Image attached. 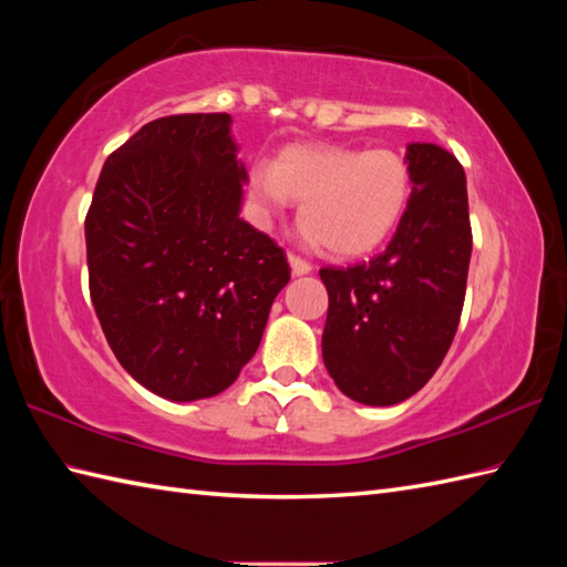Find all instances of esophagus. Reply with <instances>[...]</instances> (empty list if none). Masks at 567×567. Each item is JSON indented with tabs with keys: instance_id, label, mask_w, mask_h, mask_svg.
<instances>
[{
	"instance_id": "obj_1",
	"label": "esophagus",
	"mask_w": 567,
	"mask_h": 567,
	"mask_svg": "<svg viewBox=\"0 0 567 567\" xmlns=\"http://www.w3.org/2000/svg\"><path fill=\"white\" fill-rule=\"evenodd\" d=\"M290 260V268H292V275H309L311 272V262H307V260H302L299 256H290L287 258Z\"/></svg>"
}]
</instances>
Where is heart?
<instances>
[{
	"mask_svg": "<svg viewBox=\"0 0 567 567\" xmlns=\"http://www.w3.org/2000/svg\"><path fill=\"white\" fill-rule=\"evenodd\" d=\"M409 167L388 148L290 146L272 167L250 173V195L268 212L302 202L299 221L311 246H327L339 258L375 250L400 226L409 202Z\"/></svg>",
	"mask_w": 567,
	"mask_h": 567,
	"instance_id": "1",
	"label": "heart"
}]
</instances>
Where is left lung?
Returning <instances> with one entry per match:
<instances>
[{"mask_svg":"<svg viewBox=\"0 0 567 567\" xmlns=\"http://www.w3.org/2000/svg\"><path fill=\"white\" fill-rule=\"evenodd\" d=\"M412 197L380 256L321 268L329 315L323 365L346 396L400 404L443 363L465 302L473 231L463 165L436 143H409Z\"/></svg>","mask_w":567,"mask_h":567,"instance_id":"1","label":"left lung"}]
</instances>
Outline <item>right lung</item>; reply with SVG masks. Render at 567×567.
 Listing matches in <instances>:
<instances>
[{"instance_id": "1", "label": "right lung", "mask_w": 567, "mask_h": 567, "mask_svg": "<svg viewBox=\"0 0 567 567\" xmlns=\"http://www.w3.org/2000/svg\"><path fill=\"white\" fill-rule=\"evenodd\" d=\"M228 114L163 116L106 158L84 219L90 297L118 363L195 402L256 355L282 248L240 219L246 165Z\"/></svg>"}]
</instances>
